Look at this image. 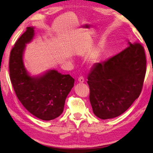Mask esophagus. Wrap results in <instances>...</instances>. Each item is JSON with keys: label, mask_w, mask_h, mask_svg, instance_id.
<instances>
[{"label": "esophagus", "mask_w": 153, "mask_h": 153, "mask_svg": "<svg viewBox=\"0 0 153 153\" xmlns=\"http://www.w3.org/2000/svg\"><path fill=\"white\" fill-rule=\"evenodd\" d=\"M78 82L79 83H83L84 82V77L83 76H80L79 77H78Z\"/></svg>", "instance_id": "esophagus-1"}]
</instances>
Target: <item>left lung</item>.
I'll return each instance as SVG.
<instances>
[{
	"mask_svg": "<svg viewBox=\"0 0 153 153\" xmlns=\"http://www.w3.org/2000/svg\"><path fill=\"white\" fill-rule=\"evenodd\" d=\"M120 53L96 63L88 76L93 113L102 120L118 117L142 92L146 59L141 44L128 42Z\"/></svg>",
	"mask_w": 153,
	"mask_h": 153,
	"instance_id": "1",
	"label": "left lung"
}]
</instances>
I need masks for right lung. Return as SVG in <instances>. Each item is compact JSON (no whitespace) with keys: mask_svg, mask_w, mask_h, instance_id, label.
Returning <instances> with one entry per match:
<instances>
[{"mask_svg":"<svg viewBox=\"0 0 153 153\" xmlns=\"http://www.w3.org/2000/svg\"><path fill=\"white\" fill-rule=\"evenodd\" d=\"M34 35L33 27H28L11 51L9 74L15 94L23 106L38 119L49 121L63 113L67 95L74 87V79L50 70L40 77H31L24 67L23 53L25 44Z\"/></svg>","mask_w":153,"mask_h":153,"instance_id":"add662e5","label":"right lung"}]
</instances>
